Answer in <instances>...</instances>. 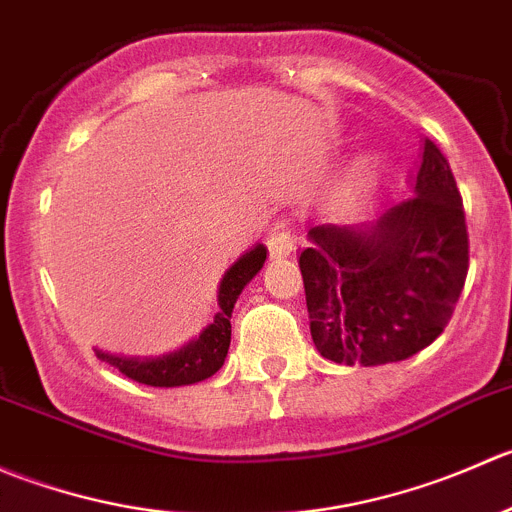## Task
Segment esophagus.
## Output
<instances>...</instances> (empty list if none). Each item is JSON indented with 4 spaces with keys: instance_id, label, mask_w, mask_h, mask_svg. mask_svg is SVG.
<instances>
[{
    "instance_id": "esophagus-1",
    "label": "esophagus",
    "mask_w": 512,
    "mask_h": 512,
    "mask_svg": "<svg viewBox=\"0 0 512 512\" xmlns=\"http://www.w3.org/2000/svg\"><path fill=\"white\" fill-rule=\"evenodd\" d=\"M266 246L271 251V258H286L296 251V236L286 221H276L266 236Z\"/></svg>"
}]
</instances>
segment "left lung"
Returning a JSON list of instances; mask_svg holds the SVG:
<instances>
[{"mask_svg":"<svg viewBox=\"0 0 512 512\" xmlns=\"http://www.w3.org/2000/svg\"><path fill=\"white\" fill-rule=\"evenodd\" d=\"M408 189L376 219L308 229L298 266L311 338L328 361H406L453 316L468 276V229L448 159L430 139Z\"/></svg>","mask_w":512,"mask_h":512,"instance_id":"8db88e82","label":"left lung"}]
</instances>
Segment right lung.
Listing matches in <instances>:
<instances>
[{"label": "right lung", "instance_id": "add662e5", "mask_svg": "<svg viewBox=\"0 0 512 512\" xmlns=\"http://www.w3.org/2000/svg\"><path fill=\"white\" fill-rule=\"evenodd\" d=\"M263 261H266V246L256 244L224 273L219 286V311L214 313V321L176 351L164 353V356H119V353L94 348L96 358L119 368L126 378L144 386L176 388L206 381L224 366L231 343L234 303L246 283L261 271Z\"/></svg>", "mask_w": 512, "mask_h": 512}]
</instances>
